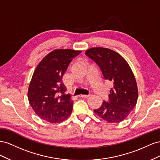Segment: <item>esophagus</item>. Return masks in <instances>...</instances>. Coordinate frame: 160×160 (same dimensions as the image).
Returning a JSON list of instances; mask_svg holds the SVG:
<instances>
[{"label":"esophagus","instance_id":"34e87169","mask_svg":"<svg viewBox=\"0 0 160 160\" xmlns=\"http://www.w3.org/2000/svg\"><path fill=\"white\" fill-rule=\"evenodd\" d=\"M90 94H88V95H84V94H81V95H80L79 97H81V98H88V97H90Z\"/></svg>","mask_w":160,"mask_h":160}]
</instances>
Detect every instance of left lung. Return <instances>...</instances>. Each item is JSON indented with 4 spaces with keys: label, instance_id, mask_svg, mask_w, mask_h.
I'll list each match as a JSON object with an SVG mask.
<instances>
[{
    "label": "left lung",
    "instance_id": "obj_1",
    "mask_svg": "<svg viewBox=\"0 0 160 160\" xmlns=\"http://www.w3.org/2000/svg\"><path fill=\"white\" fill-rule=\"evenodd\" d=\"M85 54L100 67L104 79L112 83L108 102L94 112L104 121L119 122L128 117L135 107L138 89L129 65L121 55L110 49L92 48Z\"/></svg>",
    "mask_w": 160,
    "mask_h": 160
}]
</instances>
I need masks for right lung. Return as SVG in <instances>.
Segmentation results:
<instances>
[{"label":"right lung","mask_w":160,"mask_h":160,"mask_svg":"<svg viewBox=\"0 0 160 160\" xmlns=\"http://www.w3.org/2000/svg\"><path fill=\"white\" fill-rule=\"evenodd\" d=\"M81 51L55 49L39 62L35 70L28 89V99L35 112L51 123L62 122L72 111L71 95L66 94L62 77L72 59Z\"/></svg>","instance_id":"1"}]
</instances>
